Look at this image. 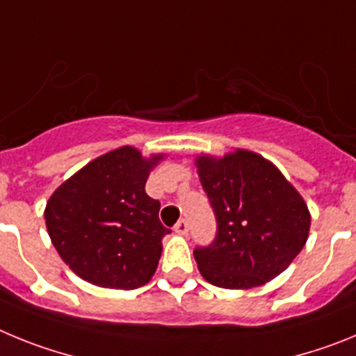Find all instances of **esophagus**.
Instances as JSON below:
<instances>
[{"instance_id": "esophagus-1", "label": "esophagus", "mask_w": 356, "mask_h": 356, "mask_svg": "<svg viewBox=\"0 0 356 356\" xmlns=\"http://www.w3.org/2000/svg\"><path fill=\"white\" fill-rule=\"evenodd\" d=\"M175 232L178 235H187L188 234V222L185 219H180V221L176 222L175 226Z\"/></svg>"}]
</instances>
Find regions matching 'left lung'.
<instances>
[{
  "mask_svg": "<svg viewBox=\"0 0 356 356\" xmlns=\"http://www.w3.org/2000/svg\"><path fill=\"white\" fill-rule=\"evenodd\" d=\"M196 165L217 222L212 244L194 250L203 278L216 287L251 289L284 273L310 229L300 193L253 151L197 156Z\"/></svg>",
  "mask_w": 356,
  "mask_h": 356,
  "instance_id": "8db88e82",
  "label": "left lung"
}]
</instances>
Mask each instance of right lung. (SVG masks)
Returning a JSON list of instances; mask_svg holds the SVG:
<instances>
[{
	"label": "right lung",
	"instance_id": "add662e5",
	"mask_svg": "<svg viewBox=\"0 0 356 356\" xmlns=\"http://www.w3.org/2000/svg\"><path fill=\"white\" fill-rule=\"evenodd\" d=\"M160 160L122 146L87 163L49 197L44 217L53 246L85 282L131 291L155 275L171 229L144 187Z\"/></svg>",
	"mask_w": 356,
	"mask_h": 356
}]
</instances>
